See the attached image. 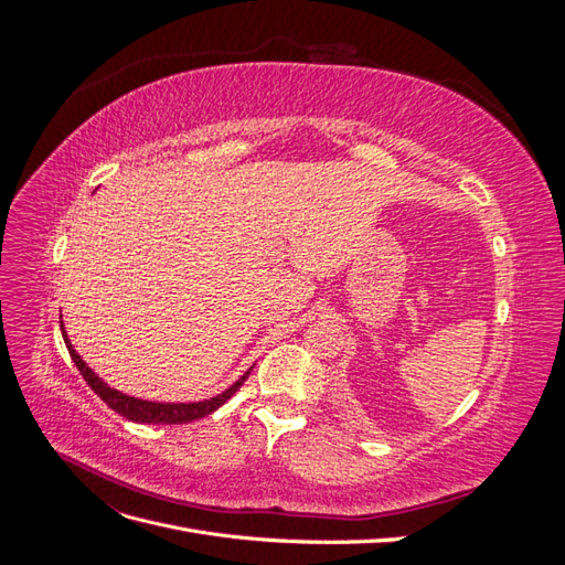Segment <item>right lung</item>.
Here are the masks:
<instances>
[{"instance_id":"obj_1","label":"right lung","mask_w":565,"mask_h":565,"mask_svg":"<svg viewBox=\"0 0 565 565\" xmlns=\"http://www.w3.org/2000/svg\"><path fill=\"white\" fill-rule=\"evenodd\" d=\"M61 330H63V320H61ZM63 339H65V347H67V351H71L73 363L77 365L84 382H87L94 388V393H98V398L104 401L108 407H113L117 415H122V417H127L131 422H139V424H185V422H195L200 417H207L210 413H214L216 407L224 405L237 388L243 386V382L249 377V372H252V367H249L231 388H226L224 393H218V396H214L210 401H200V403H152V401L131 398L122 391L110 388L77 355V351L71 344V339H67V334H65V330H63Z\"/></svg>"}]
</instances>
